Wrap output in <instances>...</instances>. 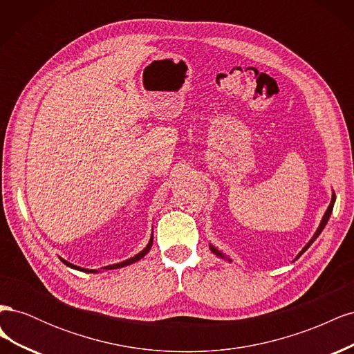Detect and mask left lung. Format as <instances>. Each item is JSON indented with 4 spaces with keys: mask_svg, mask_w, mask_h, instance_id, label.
<instances>
[{
    "mask_svg": "<svg viewBox=\"0 0 354 354\" xmlns=\"http://www.w3.org/2000/svg\"><path fill=\"white\" fill-rule=\"evenodd\" d=\"M334 203H335V194H334V192H332V199H330V203H329V207H328V209H326V212L324 214V217H322V221H320V224H319V227H317V230H316V233L313 234V238L312 239H310L308 241V243L304 246V248L301 250V252H299L297 257H295V260H298L299 259V257H301V254L303 252H306L307 250H308V246L310 245H312L316 239H317V236H319V234L320 233H322V230L325 229V226H326V223H328V220H329V217H330V214H332V209H334ZM209 250L214 252V254H216L217 257H220V259H224V260H227V261H230L232 263V260L229 259V257H226V255H224L221 251H218L217 248H216V246H214V245H211L209 243Z\"/></svg>",
    "mask_w": 354,
    "mask_h": 354,
    "instance_id": "1",
    "label": "left lung"
}]
</instances>
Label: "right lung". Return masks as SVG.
<instances>
[{
  "label": "right lung",
  "instance_id": "right-lung-1",
  "mask_svg": "<svg viewBox=\"0 0 354 354\" xmlns=\"http://www.w3.org/2000/svg\"><path fill=\"white\" fill-rule=\"evenodd\" d=\"M152 243H153V234H152V238H151V241H149V243L146 245V248L143 250V251H140L138 254H136L134 257H131V259H128V260H125V261H121V263H116V264H112V266H106V267H103V270H113V269H121V267H125V266H130V264H133V263H136V261H138V260H142L143 257L151 251V248H152ZM63 263H65L66 266H69V267H72V269H75V270H81V272H87V273H99L100 270H91V269H82V267H78V266H75V264H72V263H69V261H66V260H63V259H60Z\"/></svg>",
  "mask_w": 354,
  "mask_h": 354
}]
</instances>
